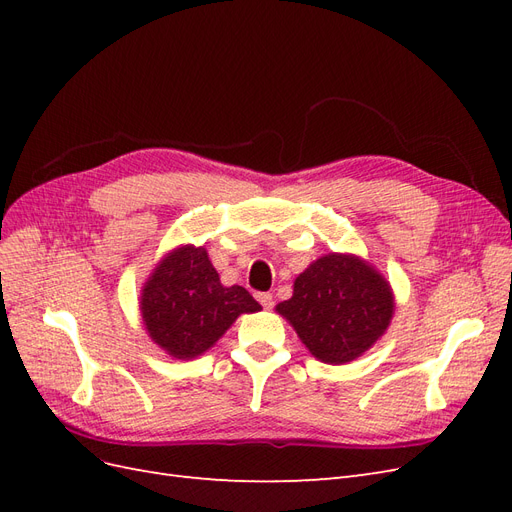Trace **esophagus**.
<instances>
[{
  "mask_svg": "<svg viewBox=\"0 0 512 512\" xmlns=\"http://www.w3.org/2000/svg\"><path fill=\"white\" fill-rule=\"evenodd\" d=\"M258 301H260V305L265 307V309H271V307H273V297H271L269 292H260V294H258Z\"/></svg>",
  "mask_w": 512,
  "mask_h": 512,
  "instance_id": "obj_1",
  "label": "esophagus"
}]
</instances>
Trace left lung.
Returning a JSON list of instances; mask_svg holds the SVG:
<instances>
[{
    "label": "left lung",
    "instance_id": "1",
    "mask_svg": "<svg viewBox=\"0 0 512 512\" xmlns=\"http://www.w3.org/2000/svg\"><path fill=\"white\" fill-rule=\"evenodd\" d=\"M275 312L288 320L318 361L344 365L359 359L389 329L395 294L389 280L356 254L316 258Z\"/></svg>",
    "mask_w": 512,
    "mask_h": 512
}]
</instances>
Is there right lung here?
I'll return each mask as SVG.
<instances>
[{
  "label": "right lung",
  "instance_id": "1",
  "mask_svg": "<svg viewBox=\"0 0 512 512\" xmlns=\"http://www.w3.org/2000/svg\"><path fill=\"white\" fill-rule=\"evenodd\" d=\"M138 307L151 342L181 361L213 348L241 314L262 309L243 286H224L205 247L190 243L160 258Z\"/></svg>",
  "mask_w": 512,
  "mask_h": 512
}]
</instances>
